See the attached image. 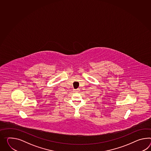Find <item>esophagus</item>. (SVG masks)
<instances>
[{
	"label": "esophagus",
	"mask_w": 151,
	"mask_h": 151,
	"mask_svg": "<svg viewBox=\"0 0 151 151\" xmlns=\"http://www.w3.org/2000/svg\"><path fill=\"white\" fill-rule=\"evenodd\" d=\"M79 91H80V90H79V89H75V91L76 92H78Z\"/></svg>",
	"instance_id": "obj_1"
}]
</instances>
